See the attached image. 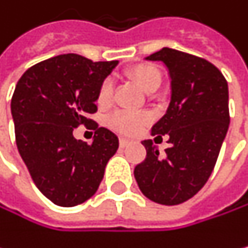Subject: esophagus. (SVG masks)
<instances>
[{
    "label": "esophagus",
    "instance_id": "esophagus-1",
    "mask_svg": "<svg viewBox=\"0 0 248 248\" xmlns=\"http://www.w3.org/2000/svg\"><path fill=\"white\" fill-rule=\"evenodd\" d=\"M129 142H131V141H129V140H126V138H120V140H119V144H120V147H122V148H125Z\"/></svg>",
    "mask_w": 248,
    "mask_h": 248
}]
</instances>
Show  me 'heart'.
Segmentation results:
<instances>
[{"mask_svg": "<svg viewBox=\"0 0 248 248\" xmlns=\"http://www.w3.org/2000/svg\"><path fill=\"white\" fill-rule=\"evenodd\" d=\"M128 76L141 88L144 93H154L162 82V75L153 64H137L128 70ZM113 98V82L111 79H104L98 88L97 93V103L100 106H108ZM108 126L114 131L125 134V135H135L138 134L147 123L148 116L144 113H134V111H116L107 119Z\"/></svg>", "mask_w": 248, "mask_h": 248, "instance_id": "b5f03b06", "label": "heart"}]
</instances>
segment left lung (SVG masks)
Here are the masks:
<instances>
[{
    "label": "left lung",
    "mask_w": 248,
    "mask_h": 248,
    "mask_svg": "<svg viewBox=\"0 0 248 248\" xmlns=\"http://www.w3.org/2000/svg\"><path fill=\"white\" fill-rule=\"evenodd\" d=\"M145 60L169 70L170 103L151 128L155 142L169 137V148L160 155L151 140L142 141L147 157L134 175L147 199L175 206L196 196L216 165L229 126L228 82L207 60L178 49L162 48Z\"/></svg>",
    "instance_id": "1"
}]
</instances>
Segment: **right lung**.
Masks as SVG:
<instances>
[{
    "label": "right lung",
    "instance_id": "right-lung-1",
    "mask_svg": "<svg viewBox=\"0 0 248 248\" xmlns=\"http://www.w3.org/2000/svg\"><path fill=\"white\" fill-rule=\"evenodd\" d=\"M117 62H91L62 54L28 69L11 98L16 144L44 196L62 207L91 199L107 162L119 148L117 137L88 119L97 111V93ZM79 124L96 131L91 146L73 137Z\"/></svg>",
    "mask_w": 248,
    "mask_h": 248
}]
</instances>
